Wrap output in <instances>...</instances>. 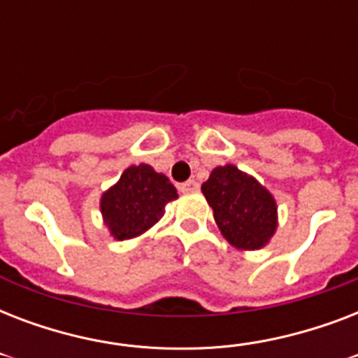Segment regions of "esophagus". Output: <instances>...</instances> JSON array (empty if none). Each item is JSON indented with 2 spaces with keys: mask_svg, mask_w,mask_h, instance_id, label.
Masks as SVG:
<instances>
[{
  "mask_svg": "<svg viewBox=\"0 0 358 358\" xmlns=\"http://www.w3.org/2000/svg\"><path fill=\"white\" fill-rule=\"evenodd\" d=\"M199 189V184H196L195 180H187L184 184H180V191L182 193H193V191Z\"/></svg>",
  "mask_w": 358,
  "mask_h": 358,
  "instance_id": "1",
  "label": "esophagus"
}]
</instances>
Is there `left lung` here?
Instances as JSON below:
<instances>
[{
  "label": "left lung",
  "mask_w": 358,
  "mask_h": 358,
  "mask_svg": "<svg viewBox=\"0 0 358 358\" xmlns=\"http://www.w3.org/2000/svg\"><path fill=\"white\" fill-rule=\"evenodd\" d=\"M213 219L230 245L241 250L266 247L277 230V202L250 174L236 165L215 167L202 184Z\"/></svg>",
  "instance_id": "1"
}]
</instances>
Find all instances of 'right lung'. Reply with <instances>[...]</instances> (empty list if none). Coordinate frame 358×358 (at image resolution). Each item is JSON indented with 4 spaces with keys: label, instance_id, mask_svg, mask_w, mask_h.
Here are the masks:
<instances>
[{
    "label": "right lung",
    "instance_id": "right-lung-1",
    "mask_svg": "<svg viewBox=\"0 0 358 358\" xmlns=\"http://www.w3.org/2000/svg\"><path fill=\"white\" fill-rule=\"evenodd\" d=\"M178 193L165 174L150 165H131L100 199L103 223L115 239H131L154 227L163 217L167 202Z\"/></svg>",
    "mask_w": 358,
    "mask_h": 358
}]
</instances>
